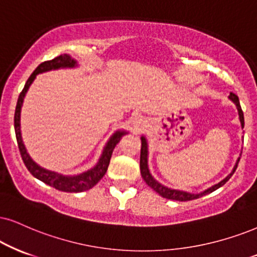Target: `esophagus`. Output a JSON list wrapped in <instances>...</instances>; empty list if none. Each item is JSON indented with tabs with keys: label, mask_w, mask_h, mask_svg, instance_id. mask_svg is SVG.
I'll return each instance as SVG.
<instances>
[{
	"label": "esophagus",
	"mask_w": 257,
	"mask_h": 257,
	"mask_svg": "<svg viewBox=\"0 0 257 257\" xmlns=\"http://www.w3.org/2000/svg\"><path fill=\"white\" fill-rule=\"evenodd\" d=\"M132 122H134V127L136 130H138V131L144 126V120L143 118H141V116H136Z\"/></svg>",
	"instance_id": "esophagus-1"
}]
</instances>
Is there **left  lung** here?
Listing matches in <instances>:
<instances>
[{"label": "left lung", "instance_id": "1", "mask_svg": "<svg viewBox=\"0 0 257 257\" xmlns=\"http://www.w3.org/2000/svg\"><path fill=\"white\" fill-rule=\"evenodd\" d=\"M229 99L231 101H233V103L236 104L237 110H238L240 125H242V128H243V127H244V115H243V110H242V108H240L238 96H237L236 94L230 93ZM141 139H142V149H141V174H142V177H143L144 181L147 182V185L149 187H151V188H153L155 192L158 193V194H160L161 196H163V198L170 199V200L189 201V200H194V199L201 198V196L208 194V193L214 192V191H216V189H218V188H219V187H221L223 185H225V183L229 181L230 177L232 176L233 173L236 172L237 166H238V162H239V158H238V160H237V163H236L235 168H233L232 173H231L230 175H227L225 179L223 180V181H220L219 183H217V185L212 186L211 188L206 189V191H204L202 193H199V194H194V193L176 191V189L168 188V187L161 185L160 182H157L156 180L154 179L153 175H151V174H150V172H149V167H148V142H147V139H145V137H142Z\"/></svg>", "mask_w": 257, "mask_h": 257}]
</instances>
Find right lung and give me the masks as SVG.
<instances>
[{
  "mask_svg": "<svg viewBox=\"0 0 257 257\" xmlns=\"http://www.w3.org/2000/svg\"><path fill=\"white\" fill-rule=\"evenodd\" d=\"M77 66V62L75 61L74 58H71L69 55H61L56 58L51 59V61L43 62L41 64L37 66L36 70L33 71V74L30 76L26 84H25L24 89L19 95L17 108H15V115H14V128H15V136H17L18 141V147L19 150H20V155L22 157V161H24L25 166L30 173L34 177H37L38 180L43 181L46 185L53 187V188L58 189V191L62 192H68V193H80L88 191V189L93 188V187L96 185L97 182L102 179L104 174L107 172V168H108L110 157H112V153L115 148V145L119 143L120 138L122 137L123 135H126L125 131H116L114 134L108 142H107L106 147L103 149V153L101 155L99 162H97L96 166L91 168L88 172L82 173L80 175L76 176H64L62 174L51 172V170H46L44 168L34 162L33 160L30 157V155L27 154L26 148H25L24 142H22L21 138V131H20V113H21V106L22 102H24L25 95H26L28 88L32 84V82L34 81L36 76L40 72H45L49 70H56V69L61 68H75Z\"/></svg>",
  "mask_w": 257,
  "mask_h": 257,
  "instance_id": "1",
  "label": "right lung"
}]
</instances>
